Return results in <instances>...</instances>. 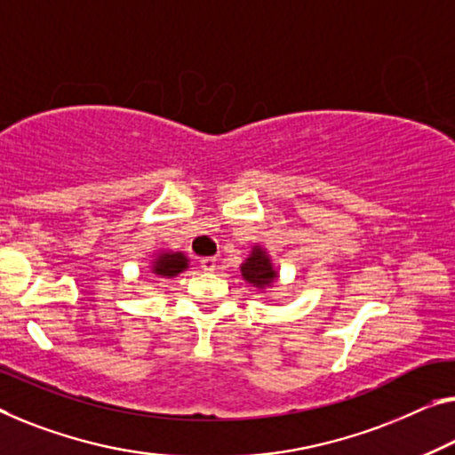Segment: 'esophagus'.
I'll return each instance as SVG.
<instances>
[{
    "label": "esophagus",
    "instance_id": "esophagus-1",
    "mask_svg": "<svg viewBox=\"0 0 455 455\" xmlns=\"http://www.w3.org/2000/svg\"><path fill=\"white\" fill-rule=\"evenodd\" d=\"M199 264H201V268H204L205 272H213L218 260H215V258H212V256H207V258H201Z\"/></svg>",
    "mask_w": 455,
    "mask_h": 455
}]
</instances>
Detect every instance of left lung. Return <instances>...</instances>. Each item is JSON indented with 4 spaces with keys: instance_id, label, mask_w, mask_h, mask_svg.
Here are the masks:
<instances>
[{
    "instance_id": "left-lung-1",
    "label": "left lung",
    "mask_w": 455,
    "mask_h": 455,
    "mask_svg": "<svg viewBox=\"0 0 455 455\" xmlns=\"http://www.w3.org/2000/svg\"><path fill=\"white\" fill-rule=\"evenodd\" d=\"M242 278L258 291L272 289V284L278 281V272L272 264L268 251L262 246H254L250 256L242 262Z\"/></svg>"
}]
</instances>
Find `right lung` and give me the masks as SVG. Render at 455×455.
<instances>
[{
	"label": "right lung",
	"mask_w": 455,
	"mask_h": 455,
	"mask_svg": "<svg viewBox=\"0 0 455 455\" xmlns=\"http://www.w3.org/2000/svg\"><path fill=\"white\" fill-rule=\"evenodd\" d=\"M188 268V258L183 251H172V250H163L158 251L152 260L150 272L158 278H174L180 272Z\"/></svg>",
	"instance_id": "1"
}]
</instances>
